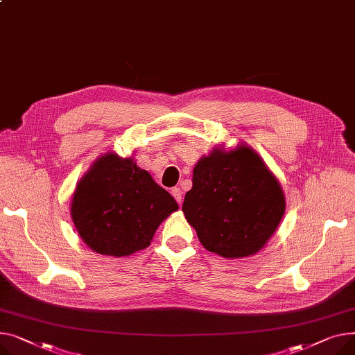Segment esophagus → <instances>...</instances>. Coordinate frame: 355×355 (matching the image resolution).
I'll return each mask as SVG.
<instances>
[{"label": "esophagus", "instance_id": "esophagus-1", "mask_svg": "<svg viewBox=\"0 0 355 355\" xmlns=\"http://www.w3.org/2000/svg\"><path fill=\"white\" fill-rule=\"evenodd\" d=\"M172 195H173V198L176 199V202H178L179 205H182L183 199H182V191H180V187H173V189H172Z\"/></svg>", "mask_w": 355, "mask_h": 355}]
</instances>
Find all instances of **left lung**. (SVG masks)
<instances>
[{"label": "left lung", "mask_w": 355, "mask_h": 355, "mask_svg": "<svg viewBox=\"0 0 355 355\" xmlns=\"http://www.w3.org/2000/svg\"><path fill=\"white\" fill-rule=\"evenodd\" d=\"M182 211L207 251L235 259L255 255L285 214V195L261 156L246 144L220 146L199 159Z\"/></svg>", "instance_id": "left-lung-1"}]
</instances>
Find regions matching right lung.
<instances>
[{
	"mask_svg": "<svg viewBox=\"0 0 355 355\" xmlns=\"http://www.w3.org/2000/svg\"><path fill=\"white\" fill-rule=\"evenodd\" d=\"M178 207L133 159L109 152L77 183L70 211L90 249L120 258L148 248L159 225Z\"/></svg>",
	"mask_w": 355,
	"mask_h": 355,
	"instance_id": "1",
	"label": "right lung"
}]
</instances>
